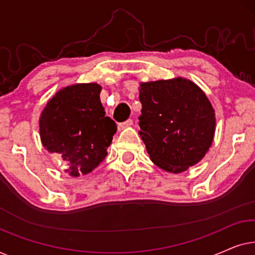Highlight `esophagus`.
I'll use <instances>...</instances> for the list:
<instances>
[{"label": "esophagus", "instance_id": "obj_1", "mask_svg": "<svg viewBox=\"0 0 255 255\" xmlns=\"http://www.w3.org/2000/svg\"><path fill=\"white\" fill-rule=\"evenodd\" d=\"M133 124V121L132 120H128V121H125V122H123V123H118V130H123V128H128V127H131V125Z\"/></svg>", "mask_w": 255, "mask_h": 255}]
</instances>
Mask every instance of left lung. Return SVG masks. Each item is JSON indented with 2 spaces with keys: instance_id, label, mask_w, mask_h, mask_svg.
I'll list each match as a JSON object with an SVG mask.
<instances>
[{
  "instance_id": "obj_1",
  "label": "left lung",
  "mask_w": 255,
  "mask_h": 255,
  "mask_svg": "<svg viewBox=\"0 0 255 255\" xmlns=\"http://www.w3.org/2000/svg\"><path fill=\"white\" fill-rule=\"evenodd\" d=\"M139 134L149 158L169 173L201 161L214 140L216 118L210 101L190 80L142 82Z\"/></svg>"
}]
</instances>
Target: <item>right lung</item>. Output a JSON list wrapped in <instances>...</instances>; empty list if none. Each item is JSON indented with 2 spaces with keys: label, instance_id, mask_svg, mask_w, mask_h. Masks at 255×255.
<instances>
[{
  "label": "right lung",
  "instance_id": "add662e5",
  "mask_svg": "<svg viewBox=\"0 0 255 255\" xmlns=\"http://www.w3.org/2000/svg\"><path fill=\"white\" fill-rule=\"evenodd\" d=\"M102 87L78 83L59 90L39 118L43 146L67 163L66 173L86 175L106 159L116 133V123L106 116L101 103Z\"/></svg>",
  "mask_w": 255,
  "mask_h": 255
}]
</instances>
